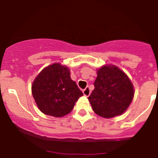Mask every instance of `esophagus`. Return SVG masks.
I'll return each instance as SVG.
<instances>
[{
    "label": "esophagus",
    "instance_id": "obj_1",
    "mask_svg": "<svg viewBox=\"0 0 158 158\" xmlns=\"http://www.w3.org/2000/svg\"><path fill=\"white\" fill-rule=\"evenodd\" d=\"M90 93H91V91H90V89H89V87H87L86 89H84L83 90V94H84V96L89 97L90 95Z\"/></svg>",
    "mask_w": 158,
    "mask_h": 158
}]
</instances>
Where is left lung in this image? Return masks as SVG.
<instances>
[{"label":"left lung","mask_w":158,"mask_h":158,"mask_svg":"<svg viewBox=\"0 0 158 158\" xmlns=\"http://www.w3.org/2000/svg\"><path fill=\"white\" fill-rule=\"evenodd\" d=\"M95 89L89 100L96 114L112 118L125 111L134 98V87L127 75L114 65H104L98 70Z\"/></svg>","instance_id":"1"}]
</instances>
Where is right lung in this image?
<instances>
[{
	"instance_id": "right-lung-1",
	"label": "right lung",
	"mask_w": 158,
	"mask_h": 158,
	"mask_svg": "<svg viewBox=\"0 0 158 158\" xmlns=\"http://www.w3.org/2000/svg\"><path fill=\"white\" fill-rule=\"evenodd\" d=\"M69 74L66 66L55 63L46 67L36 77L32 93L42 112L61 117L73 110L83 93Z\"/></svg>"
}]
</instances>
